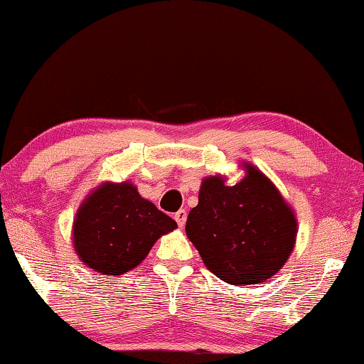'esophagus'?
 <instances>
[{"label": "esophagus", "mask_w": 364, "mask_h": 364, "mask_svg": "<svg viewBox=\"0 0 364 364\" xmlns=\"http://www.w3.org/2000/svg\"><path fill=\"white\" fill-rule=\"evenodd\" d=\"M173 219L177 220L178 228H183V225H186V220H187V210H186V209L177 210L176 215H173Z\"/></svg>", "instance_id": "34e87169"}]
</instances>
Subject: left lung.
Wrapping results in <instances>:
<instances>
[{
    "label": "left lung",
    "instance_id": "left-lung-1",
    "mask_svg": "<svg viewBox=\"0 0 364 364\" xmlns=\"http://www.w3.org/2000/svg\"><path fill=\"white\" fill-rule=\"evenodd\" d=\"M228 186L205 177L186 232L212 274L229 284H261L274 276L296 245L297 219L279 188L252 164Z\"/></svg>",
    "mask_w": 364,
    "mask_h": 364
}]
</instances>
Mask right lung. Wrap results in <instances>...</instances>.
<instances>
[{"label":"right lung","instance_id":"obj_1","mask_svg":"<svg viewBox=\"0 0 364 364\" xmlns=\"http://www.w3.org/2000/svg\"><path fill=\"white\" fill-rule=\"evenodd\" d=\"M177 223L144 199L134 183L103 182L78 207L73 220V247L85 266L120 276L147 257Z\"/></svg>","mask_w":364,"mask_h":364}]
</instances>
